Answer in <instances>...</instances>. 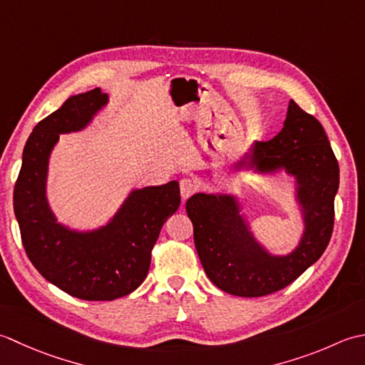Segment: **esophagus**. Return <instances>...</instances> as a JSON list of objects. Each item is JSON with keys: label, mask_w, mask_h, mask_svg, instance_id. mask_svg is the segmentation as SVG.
I'll return each instance as SVG.
<instances>
[{"label": "esophagus", "mask_w": 365, "mask_h": 365, "mask_svg": "<svg viewBox=\"0 0 365 365\" xmlns=\"http://www.w3.org/2000/svg\"><path fill=\"white\" fill-rule=\"evenodd\" d=\"M180 190H181L182 200H187L192 193L195 192V182L189 180V178H182V180L180 181Z\"/></svg>", "instance_id": "obj_1"}]
</instances>
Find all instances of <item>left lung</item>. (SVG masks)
<instances>
[{
  "instance_id": "1",
  "label": "left lung",
  "mask_w": 365,
  "mask_h": 365,
  "mask_svg": "<svg viewBox=\"0 0 365 365\" xmlns=\"http://www.w3.org/2000/svg\"><path fill=\"white\" fill-rule=\"evenodd\" d=\"M254 150L258 167L284 165L299 182L307 227L293 254L276 258L259 249L232 198L197 193L185 203L206 276L225 293L242 297L279 292L323 255L332 236L339 189V162L328 135L322 123L294 101H289L284 129L269 141H257Z\"/></svg>"
}]
</instances>
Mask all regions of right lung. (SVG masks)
Returning a JSON list of instances; mask_svg holds the SVG:
<instances>
[{"label": "right lung", "mask_w": 365, "mask_h": 365, "mask_svg": "<svg viewBox=\"0 0 365 365\" xmlns=\"http://www.w3.org/2000/svg\"><path fill=\"white\" fill-rule=\"evenodd\" d=\"M107 102L99 88L72 96L36 124L14 187V212L29 262L64 293L85 301H113L145 280L162 225L181 203L172 181L133 190L107 227L73 233L58 225L46 200L47 162L59 133L78 130Z\"/></svg>", "instance_id": "obj_1"}]
</instances>
